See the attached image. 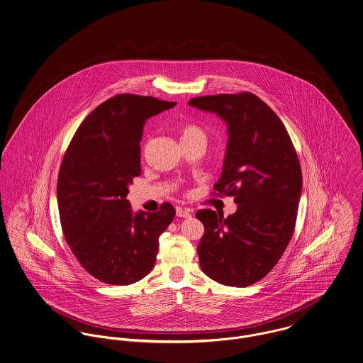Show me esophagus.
Returning a JSON list of instances; mask_svg holds the SVG:
<instances>
[{
    "mask_svg": "<svg viewBox=\"0 0 363 363\" xmlns=\"http://www.w3.org/2000/svg\"><path fill=\"white\" fill-rule=\"evenodd\" d=\"M176 215H177V218H191L190 209H184V208H176Z\"/></svg>",
    "mask_w": 363,
    "mask_h": 363,
    "instance_id": "obj_1",
    "label": "esophagus"
}]
</instances>
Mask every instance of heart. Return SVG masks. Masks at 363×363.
<instances>
[{"label":"heart","instance_id":"1","mask_svg":"<svg viewBox=\"0 0 363 363\" xmlns=\"http://www.w3.org/2000/svg\"><path fill=\"white\" fill-rule=\"evenodd\" d=\"M180 133H182V140L183 139H189V138H193V136H198V135H203L202 129L198 128L196 125L194 123H184L180 129Z\"/></svg>","mask_w":363,"mask_h":363}]
</instances>
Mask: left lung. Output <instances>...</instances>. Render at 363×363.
<instances>
[{
	"label": "left lung",
	"mask_w": 363,
	"mask_h": 363,
	"mask_svg": "<svg viewBox=\"0 0 363 363\" xmlns=\"http://www.w3.org/2000/svg\"><path fill=\"white\" fill-rule=\"evenodd\" d=\"M199 110L228 125V143L216 195L234 196L237 212L195 213L205 227L198 243L202 271L227 286L245 288L264 278L282 257L294 231L301 194V167L289 133L260 97H194Z\"/></svg>",
	"instance_id": "left-lung-1"
}]
</instances>
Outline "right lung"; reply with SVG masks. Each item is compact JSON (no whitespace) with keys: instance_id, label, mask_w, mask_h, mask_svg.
<instances>
[{"instance_id":"1","label":"right lung","mask_w":363,"mask_h":363,"mask_svg":"<svg viewBox=\"0 0 363 363\" xmlns=\"http://www.w3.org/2000/svg\"><path fill=\"white\" fill-rule=\"evenodd\" d=\"M174 101L120 94L81 122L57 176V205L65 240L94 278L130 285L152 269L158 238L176 215L169 202L155 213H133L128 186L142 174L145 121Z\"/></svg>"}]
</instances>
